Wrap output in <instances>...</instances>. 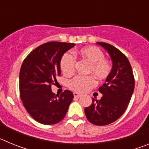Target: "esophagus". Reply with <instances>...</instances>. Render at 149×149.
Wrapping results in <instances>:
<instances>
[{
    "instance_id": "obj_1",
    "label": "esophagus",
    "mask_w": 149,
    "mask_h": 149,
    "mask_svg": "<svg viewBox=\"0 0 149 149\" xmlns=\"http://www.w3.org/2000/svg\"><path fill=\"white\" fill-rule=\"evenodd\" d=\"M73 95H74V98H80V97L81 96V94H79V93H76V92H74V93H73Z\"/></svg>"
}]
</instances>
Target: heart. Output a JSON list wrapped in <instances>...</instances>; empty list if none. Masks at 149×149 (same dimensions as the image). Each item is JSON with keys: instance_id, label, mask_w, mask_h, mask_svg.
Wrapping results in <instances>:
<instances>
[{"instance_id": "obj_1", "label": "heart", "mask_w": 149, "mask_h": 149, "mask_svg": "<svg viewBox=\"0 0 149 149\" xmlns=\"http://www.w3.org/2000/svg\"><path fill=\"white\" fill-rule=\"evenodd\" d=\"M77 54L90 63L88 73L93 74L99 80H104L110 75L112 65L107 59L104 58L103 51L96 46H88L77 51ZM75 57L69 52L62 56L60 67L66 76L73 74L75 69ZM96 81L93 76H77L68 81V87L77 93H85L95 85Z\"/></svg>"}]
</instances>
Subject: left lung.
<instances>
[{
	"instance_id": "obj_1",
	"label": "left lung",
	"mask_w": 149,
	"mask_h": 149,
	"mask_svg": "<svg viewBox=\"0 0 149 149\" xmlns=\"http://www.w3.org/2000/svg\"><path fill=\"white\" fill-rule=\"evenodd\" d=\"M109 54L112 69L103 86L98 91L103 95L100 100L93 98V103L84 111L86 119L95 125H107L115 122L125 113L134 89V77L126 56L114 46L96 42Z\"/></svg>"
}]
</instances>
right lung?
I'll use <instances>...</instances> for the list:
<instances>
[{"label":"right lung","mask_w":149,"mask_h":149,"mask_svg":"<svg viewBox=\"0 0 149 149\" xmlns=\"http://www.w3.org/2000/svg\"><path fill=\"white\" fill-rule=\"evenodd\" d=\"M75 44L50 42L39 46L24 59L19 74L22 103L29 114L43 125H54L63 119L74 98L65 90L56 97L51 90L61 74L62 56Z\"/></svg>","instance_id":"right-lung-1"}]
</instances>
